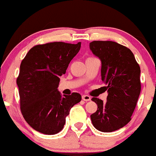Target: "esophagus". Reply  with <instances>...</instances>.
I'll list each match as a JSON object with an SVG mask.
<instances>
[{
    "instance_id": "1",
    "label": "esophagus",
    "mask_w": 156,
    "mask_h": 156,
    "mask_svg": "<svg viewBox=\"0 0 156 156\" xmlns=\"http://www.w3.org/2000/svg\"><path fill=\"white\" fill-rule=\"evenodd\" d=\"M82 99L84 101H90V99H91V97L90 96H88V95H83Z\"/></svg>"
}]
</instances>
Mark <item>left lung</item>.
<instances>
[{"instance_id":"8db88e82","label":"left lung","mask_w":156,"mask_h":156,"mask_svg":"<svg viewBox=\"0 0 156 156\" xmlns=\"http://www.w3.org/2000/svg\"><path fill=\"white\" fill-rule=\"evenodd\" d=\"M90 49L101 60V78L107 85L106 103L93 97L97 110L90 115L99 131L111 133L131 120L141 91L140 67L133 52L113 41H93Z\"/></svg>"}]
</instances>
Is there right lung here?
Instances as JSON below:
<instances>
[{
	"mask_svg": "<svg viewBox=\"0 0 156 156\" xmlns=\"http://www.w3.org/2000/svg\"><path fill=\"white\" fill-rule=\"evenodd\" d=\"M76 44L53 42L34 46L22 60L17 79L20 110L34 129L54 135L63 129L71 108L81 101V95L62 96L60 77L80 50Z\"/></svg>",
	"mask_w": 156,
	"mask_h": 156,
	"instance_id": "obj_1",
	"label": "right lung"
}]
</instances>
